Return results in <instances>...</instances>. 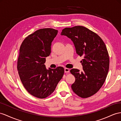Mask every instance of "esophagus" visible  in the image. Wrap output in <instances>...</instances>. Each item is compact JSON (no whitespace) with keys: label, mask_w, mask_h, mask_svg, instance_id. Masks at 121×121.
Wrapping results in <instances>:
<instances>
[{"label":"esophagus","mask_w":121,"mask_h":121,"mask_svg":"<svg viewBox=\"0 0 121 121\" xmlns=\"http://www.w3.org/2000/svg\"><path fill=\"white\" fill-rule=\"evenodd\" d=\"M64 72L65 73H67L69 72V69H67V68H65L64 69Z\"/></svg>","instance_id":"34e87169"}]
</instances>
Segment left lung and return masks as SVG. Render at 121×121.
Here are the masks:
<instances>
[{
    "mask_svg": "<svg viewBox=\"0 0 121 121\" xmlns=\"http://www.w3.org/2000/svg\"><path fill=\"white\" fill-rule=\"evenodd\" d=\"M61 35L70 39L77 54L84 57L81 61L82 72L70 70L76 78L72 85L73 91L81 98L91 97L99 91L106 78L109 66L106 46L97 34L82 26L66 27Z\"/></svg>",
    "mask_w": 121,
    "mask_h": 121,
    "instance_id": "left-lung-1",
    "label": "left lung"
}]
</instances>
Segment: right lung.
Masks as SVG:
<instances>
[{
	"mask_svg": "<svg viewBox=\"0 0 121 121\" xmlns=\"http://www.w3.org/2000/svg\"><path fill=\"white\" fill-rule=\"evenodd\" d=\"M58 32L51 28L38 30L27 36L21 45L17 62L18 73L24 88L35 97H48L64 75L62 67L47 69L44 64Z\"/></svg>",
	"mask_w": 121,
	"mask_h": 121,
	"instance_id": "right-lung-1",
	"label": "right lung"
}]
</instances>
